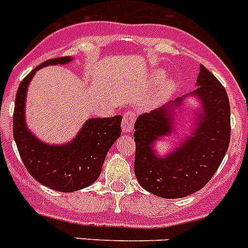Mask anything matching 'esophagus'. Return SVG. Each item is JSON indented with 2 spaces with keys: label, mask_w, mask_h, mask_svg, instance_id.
Returning <instances> with one entry per match:
<instances>
[{
  "label": "esophagus",
  "mask_w": 248,
  "mask_h": 248,
  "mask_svg": "<svg viewBox=\"0 0 248 248\" xmlns=\"http://www.w3.org/2000/svg\"><path fill=\"white\" fill-rule=\"evenodd\" d=\"M136 120V114L134 110L128 109L124 115H123V122H122V129L126 133H130L134 129V123Z\"/></svg>",
  "instance_id": "esophagus-1"
}]
</instances>
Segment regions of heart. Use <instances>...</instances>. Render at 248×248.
I'll use <instances>...</instances> for the list:
<instances>
[{
	"instance_id": "heart-1",
	"label": "heart",
	"mask_w": 248,
	"mask_h": 248,
	"mask_svg": "<svg viewBox=\"0 0 248 248\" xmlns=\"http://www.w3.org/2000/svg\"><path fill=\"white\" fill-rule=\"evenodd\" d=\"M163 78H165V72H163L162 70H155L154 74H152V82L154 83H160ZM176 87H177L176 81H173V79L166 81V82L162 85V87H161L160 97H158V98L166 99L170 94L173 93V91L176 90Z\"/></svg>"
}]
</instances>
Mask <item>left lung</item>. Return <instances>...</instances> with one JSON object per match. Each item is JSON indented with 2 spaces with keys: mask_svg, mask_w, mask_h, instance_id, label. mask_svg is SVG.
I'll return each instance as SVG.
<instances>
[{
  "mask_svg": "<svg viewBox=\"0 0 248 248\" xmlns=\"http://www.w3.org/2000/svg\"><path fill=\"white\" fill-rule=\"evenodd\" d=\"M195 94L203 106L192 135L181 147L158 157L152 145L173 130L172 110L186 96L140 115L134 124V172L141 187L161 198H183L208 183L228 151L230 142V103L219 79L201 65Z\"/></svg>",
  "mask_w": 248,
  "mask_h": 248,
  "instance_id": "1",
  "label": "left lung"
}]
</instances>
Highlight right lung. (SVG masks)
Wrapping results in <instances>:
<instances>
[{"instance_id":"right-lung-1","label":"right lung","mask_w":248,"mask_h":248,"mask_svg":"<svg viewBox=\"0 0 248 248\" xmlns=\"http://www.w3.org/2000/svg\"><path fill=\"white\" fill-rule=\"evenodd\" d=\"M71 60L70 56L50 59L27 75L18 87L13 112V138L27 171L40 185L65 193L88 187L98 178L107 152L122 133V115L91 118L71 142L60 146L45 144L28 130L24 107L31 77L42 67Z\"/></svg>"}]
</instances>
